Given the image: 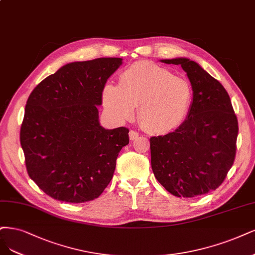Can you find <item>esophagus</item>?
Masks as SVG:
<instances>
[{
  "mask_svg": "<svg viewBox=\"0 0 255 255\" xmlns=\"http://www.w3.org/2000/svg\"><path fill=\"white\" fill-rule=\"evenodd\" d=\"M138 137H139V133H138V131H136V130H134V129L129 130V139H130V140H136Z\"/></svg>",
  "mask_w": 255,
  "mask_h": 255,
  "instance_id": "obj_1",
  "label": "esophagus"
}]
</instances>
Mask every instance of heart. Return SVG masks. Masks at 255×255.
<instances>
[{
	"label": "heart",
	"mask_w": 255,
	"mask_h": 255,
	"mask_svg": "<svg viewBox=\"0 0 255 255\" xmlns=\"http://www.w3.org/2000/svg\"><path fill=\"white\" fill-rule=\"evenodd\" d=\"M191 83L153 62H137L105 84L104 107L118 119H128L139 105L141 126L151 133H168L186 119L193 101Z\"/></svg>",
	"instance_id": "obj_1"
}]
</instances>
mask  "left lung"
Instances as JSON below:
<instances>
[{"mask_svg":"<svg viewBox=\"0 0 255 255\" xmlns=\"http://www.w3.org/2000/svg\"><path fill=\"white\" fill-rule=\"evenodd\" d=\"M180 65L191 82L193 101L178 128L151 137L156 179L177 197H195L216 190L236 154L239 122L225 87L196 62L186 58L161 60Z\"/></svg>","mask_w":255,"mask_h":255,"instance_id":"1","label":"left lung"}]
</instances>
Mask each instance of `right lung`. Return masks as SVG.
I'll use <instances>...</instances> for the list:
<instances>
[{
  "label": "right lung",
  "mask_w": 255,
  "mask_h": 255,
  "mask_svg": "<svg viewBox=\"0 0 255 255\" xmlns=\"http://www.w3.org/2000/svg\"><path fill=\"white\" fill-rule=\"evenodd\" d=\"M121 63V58H99L66 64L29 95L20 142L29 177L51 198L85 203L112 180L128 128H102L97 105Z\"/></svg>",
  "instance_id": "1"
}]
</instances>
